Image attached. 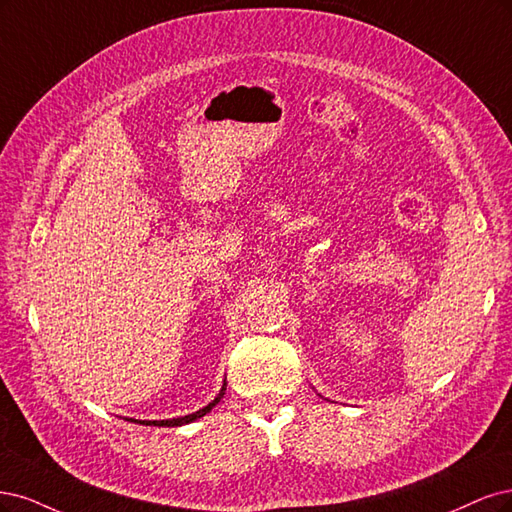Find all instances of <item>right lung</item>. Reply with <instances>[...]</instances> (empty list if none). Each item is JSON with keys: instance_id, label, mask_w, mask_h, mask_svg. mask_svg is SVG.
Instances as JSON below:
<instances>
[{"instance_id": "right-lung-1", "label": "right lung", "mask_w": 512, "mask_h": 512, "mask_svg": "<svg viewBox=\"0 0 512 512\" xmlns=\"http://www.w3.org/2000/svg\"><path fill=\"white\" fill-rule=\"evenodd\" d=\"M223 393H225V385H223V389L219 391L217 398H214L208 406L200 408L197 412H191V415H185V417H178V419H166V421H138V419H127V421H134V423H140V425H159V427H178V425H187V423H191V421H195V419L204 417L206 412H210L214 406H217V404H219V400L223 398Z\"/></svg>"}]
</instances>
